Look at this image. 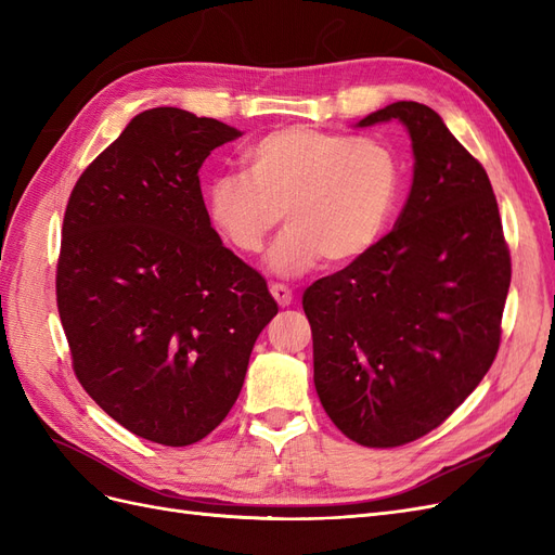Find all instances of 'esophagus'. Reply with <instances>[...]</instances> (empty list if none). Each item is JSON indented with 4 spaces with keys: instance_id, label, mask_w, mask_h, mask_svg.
Wrapping results in <instances>:
<instances>
[{
    "instance_id": "esophagus-1",
    "label": "esophagus",
    "mask_w": 555,
    "mask_h": 555,
    "mask_svg": "<svg viewBox=\"0 0 555 555\" xmlns=\"http://www.w3.org/2000/svg\"><path fill=\"white\" fill-rule=\"evenodd\" d=\"M271 296L275 298V304H278L280 308L292 306V300H294L292 289L284 287V284H271Z\"/></svg>"
}]
</instances>
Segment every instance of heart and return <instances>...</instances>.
Instances as JSON below:
<instances>
[{"label": "heart", "mask_w": 555, "mask_h": 555, "mask_svg": "<svg viewBox=\"0 0 555 555\" xmlns=\"http://www.w3.org/2000/svg\"><path fill=\"white\" fill-rule=\"evenodd\" d=\"M243 176H222L206 192L212 229L241 255H268L275 275L308 273L319 261L347 266L384 236L400 194V162L379 139L282 127L251 143Z\"/></svg>", "instance_id": "b5f03b06"}]
</instances>
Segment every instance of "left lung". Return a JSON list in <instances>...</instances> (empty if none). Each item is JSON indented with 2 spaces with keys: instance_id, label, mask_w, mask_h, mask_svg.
Wrapping results in <instances>:
<instances>
[{
  "instance_id": "left-lung-1",
  "label": "left lung",
  "mask_w": 555,
  "mask_h": 555,
  "mask_svg": "<svg viewBox=\"0 0 555 555\" xmlns=\"http://www.w3.org/2000/svg\"><path fill=\"white\" fill-rule=\"evenodd\" d=\"M400 122L414 178L396 229L304 294L314 389L349 440L400 447L438 428L489 373L512 280L483 166L416 102L357 127Z\"/></svg>"
}]
</instances>
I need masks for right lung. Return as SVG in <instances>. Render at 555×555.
<instances>
[{
	"instance_id": "obj_1",
	"label": "right lung",
	"mask_w": 555,
	"mask_h": 555,
	"mask_svg": "<svg viewBox=\"0 0 555 555\" xmlns=\"http://www.w3.org/2000/svg\"><path fill=\"white\" fill-rule=\"evenodd\" d=\"M241 137L212 117L139 113L72 192L57 310L82 389L143 440L188 447L224 422L278 314L210 227L198 169Z\"/></svg>"
}]
</instances>
